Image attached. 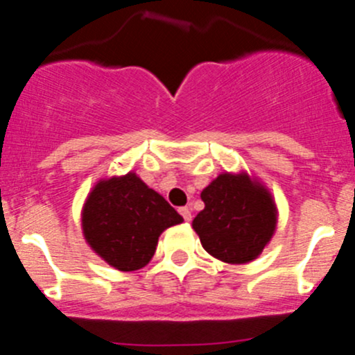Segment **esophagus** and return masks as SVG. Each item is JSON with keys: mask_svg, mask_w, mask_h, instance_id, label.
<instances>
[{"mask_svg": "<svg viewBox=\"0 0 355 355\" xmlns=\"http://www.w3.org/2000/svg\"><path fill=\"white\" fill-rule=\"evenodd\" d=\"M180 213L183 215V218L187 222L192 220V209H190V208H187V206H184V208H180Z\"/></svg>", "mask_w": 355, "mask_h": 355, "instance_id": "34e87169", "label": "esophagus"}]
</instances>
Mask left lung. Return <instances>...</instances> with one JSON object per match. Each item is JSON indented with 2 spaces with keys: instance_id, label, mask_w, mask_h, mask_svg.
Wrapping results in <instances>:
<instances>
[{
  "instance_id": "left-lung-1",
  "label": "left lung",
  "mask_w": 355,
  "mask_h": 355,
  "mask_svg": "<svg viewBox=\"0 0 355 355\" xmlns=\"http://www.w3.org/2000/svg\"><path fill=\"white\" fill-rule=\"evenodd\" d=\"M205 209L192 227L208 254L229 265H245L263 252L277 227L274 196L247 171L222 172L200 192Z\"/></svg>"
}]
</instances>
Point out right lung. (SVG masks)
<instances>
[{
	"mask_svg": "<svg viewBox=\"0 0 355 355\" xmlns=\"http://www.w3.org/2000/svg\"><path fill=\"white\" fill-rule=\"evenodd\" d=\"M183 222L137 172L99 180L81 208L87 245L121 272L144 268L155 256L159 234Z\"/></svg>",
	"mask_w": 355,
	"mask_h": 355,
	"instance_id": "1",
	"label": "right lung"
}]
</instances>
